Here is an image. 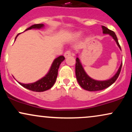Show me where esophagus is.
Instances as JSON below:
<instances>
[{
	"mask_svg": "<svg viewBox=\"0 0 132 132\" xmlns=\"http://www.w3.org/2000/svg\"><path fill=\"white\" fill-rule=\"evenodd\" d=\"M71 52L70 50H67L66 51V52L64 53V56L65 57H67L69 56H71Z\"/></svg>",
	"mask_w": 132,
	"mask_h": 132,
	"instance_id": "obj_1",
	"label": "esophagus"
}]
</instances>
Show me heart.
Masks as SVG:
<instances>
[{
    "instance_id": "heart-1",
    "label": "heart",
    "mask_w": 132,
    "mask_h": 132,
    "mask_svg": "<svg viewBox=\"0 0 132 132\" xmlns=\"http://www.w3.org/2000/svg\"><path fill=\"white\" fill-rule=\"evenodd\" d=\"M81 33H77L76 34H75V37H80V36H81Z\"/></svg>"
}]
</instances>
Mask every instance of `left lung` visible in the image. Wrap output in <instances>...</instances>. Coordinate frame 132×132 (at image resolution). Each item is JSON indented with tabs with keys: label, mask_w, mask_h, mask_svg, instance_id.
I'll return each instance as SVG.
<instances>
[{
	"label": "left lung",
	"mask_w": 132,
	"mask_h": 132,
	"mask_svg": "<svg viewBox=\"0 0 132 132\" xmlns=\"http://www.w3.org/2000/svg\"><path fill=\"white\" fill-rule=\"evenodd\" d=\"M102 28L103 33H104V34H109L110 36H112L113 38L114 39V40L116 42L118 46L121 50L119 42H118L116 33L104 26H102ZM122 66V63L120 64V66L119 70L117 72V73L113 76L112 78H110V79L106 80V81H96V80H94L91 78H90L86 74L85 71L83 69L81 62L79 61V59L78 57H76L75 68L76 76V79L78 80L79 84L81 86L82 88L85 89V90H89V91L101 90L107 88L110 86H111L113 83L115 82V81H116L117 79L119 77L120 73Z\"/></svg>",
	"instance_id": "left-lung-1"
}]
</instances>
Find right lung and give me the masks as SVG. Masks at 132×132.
I'll list each match as a JSON object with an SVG mask.
<instances>
[{"mask_svg":"<svg viewBox=\"0 0 132 132\" xmlns=\"http://www.w3.org/2000/svg\"><path fill=\"white\" fill-rule=\"evenodd\" d=\"M44 27L43 24H35V25H31L29 28L25 30H28L32 28H37V29H40V28H43ZM20 33L16 35L15 39L17 37ZM65 57L63 56H60L54 60L53 63H52L50 69L47 75L43 78L38 80L35 82L31 83V84H22V83L19 82L21 86L24 87L25 88L29 89L30 90L35 92H43L45 90H48L54 85L55 83L56 79L57 76V71H58L60 65L61 63L64 60Z\"/></svg>","mask_w":132,"mask_h":132,"instance_id":"add662e5","label":"right lung"}]
</instances>
